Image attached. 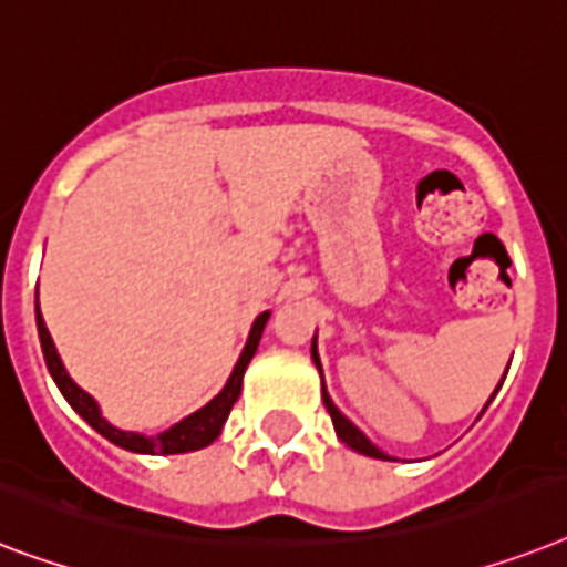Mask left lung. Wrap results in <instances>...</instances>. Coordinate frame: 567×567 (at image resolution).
<instances>
[{"label":"left lung","mask_w":567,"mask_h":567,"mask_svg":"<svg viewBox=\"0 0 567 567\" xmlns=\"http://www.w3.org/2000/svg\"><path fill=\"white\" fill-rule=\"evenodd\" d=\"M310 354H312V362H316V369H319V374H321V360H319V348H316V337H312ZM504 378H506V374H504ZM497 389H501V383H497ZM497 389H495V392H497ZM495 392H492V398H495ZM321 398H324V406H328L330 419H333V430H337V436L342 439V442H346L351 451H357V454H362V456H371V460H392V456L383 454V451H380V447L374 445V442H371V439L365 436L360 427H357L354 421L346 419V415L339 412V406L330 401L328 389H324V374H321ZM492 398H488V401H492ZM488 401H486V406H488Z\"/></svg>","instance_id":"8db88e82"}]
</instances>
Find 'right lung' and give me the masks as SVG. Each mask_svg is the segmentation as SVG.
<instances>
[{
    "mask_svg": "<svg viewBox=\"0 0 567 567\" xmlns=\"http://www.w3.org/2000/svg\"><path fill=\"white\" fill-rule=\"evenodd\" d=\"M34 316H38V333H40V348H43V360H47V369L52 374V380L58 383L61 389V395L66 398V404L72 410L79 412L81 419L87 421L90 427L102 433L107 442L113 445L125 447L131 454H187V451H198V447H207L210 442H216L225 427V421L230 415V406L237 404L239 392H243V374H246L248 362L255 357L257 346H260V337H262V328H266V321H269L271 312H260L248 330V339H246V348H243V354H239L237 365L230 371L228 383L221 386V392L216 398H210L202 410L189 412L184 415L181 421H175L172 427H166L163 433L157 436H146V433H134V430H120L113 427L111 421L104 419L102 410H99L96 398L84 392V389L70 378V371L63 369V360L58 354V348H54L52 337H49V328L47 321H43V312H40V301L34 298Z\"/></svg>",
    "mask_w": 567,
    "mask_h": 567,
    "instance_id": "1",
    "label": "right lung"
}]
</instances>
